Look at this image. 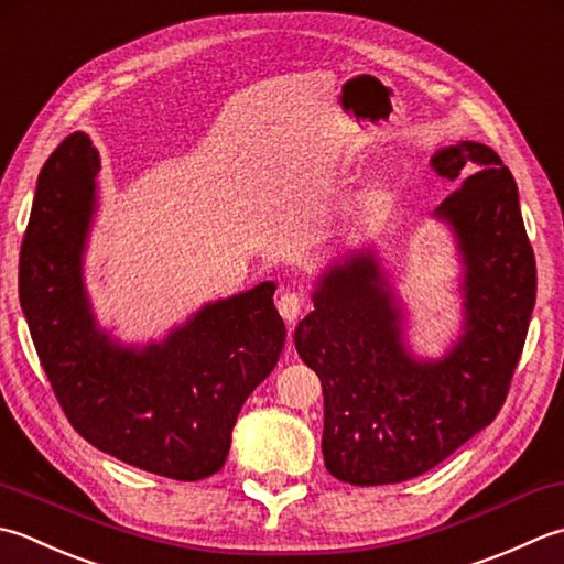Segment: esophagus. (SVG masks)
I'll list each match as a JSON object with an SVG mask.
<instances>
[{
  "instance_id": "esophagus-1",
  "label": "esophagus",
  "mask_w": 564,
  "mask_h": 564,
  "mask_svg": "<svg viewBox=\"0 0 564 564\" xmlns=\"http://www.w3.org/2000/svg\"><path fill=\"white\" fill-rule=\"evenodd\" d=\"M304 304H306L304 292H284L278 299V312L282 314V318L286 321V324H294V321L299 318V314H302Z\"/></svg>"
}]
</instances>
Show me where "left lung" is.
Segmentation results:
<instances>
[{
  "instance_id": "8db88e82",
  "label": "left lung",
  "mask_w": 564,
  "mask_h": 564,
  "mask_svg": "<svg viewBox=\"0 0 564 564\" xmlns=\"http://www.w3.org/2000/svg\"><path fill=\"white\" fill-rule=\"evenodd\" d=\"M459 187L435 209L463 256V336L441 360L404 346V312L372 250L321 274L294 346L324 387V459L355 487L429 473L497 419L535 306V258L519 187L485 143L431 158Z\"/></svg>"
}]
</instances>
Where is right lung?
I'll return each instance as SVG.
<instances>
[{
	"instance_id": "add662e5",
	"label": "right lung",
	"mask_w": 564,
	"mask_h": 564,
	"mask_svg": "<svg viewBox=\"0 0 564 564\" xmlns=\"http://www.w3.org/2000/svg\"><path fill=\"white\" fill-rule=\"evenodd\" d=\"M99 153L77 131L39 175L19 256V302L67 421L87 443L160 477L224 467L238 411L280 360L286 328L272 282L202 306L165 340L121 346L91 314L83 256Z\"/></svg>"
}]
</instances>
